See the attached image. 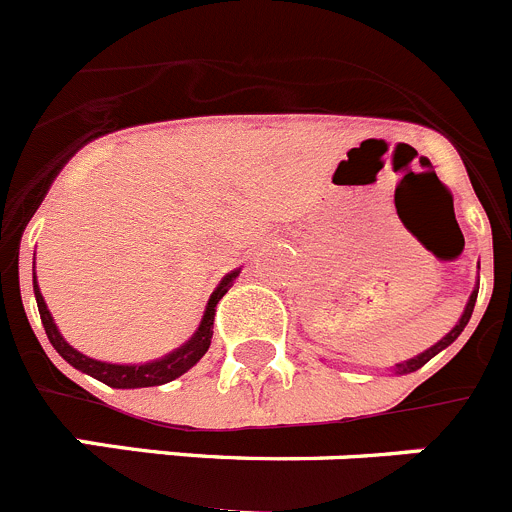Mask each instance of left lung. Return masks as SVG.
<instances>
[{
    "instance_id": "8db88e82",
    "label": "left lung",
    "mask_w": 512,
    "mask_h": 512,
    "mask_svg": "<svg viewBox=\"0 0 512 512\" xmlns=\"http://www.w3.org/2000/svg\"><path fill=\"white\" fill-rule=\"evenodd\" d=\"M477 290H480V283H477V288L472 290V296H469V301H467V306H464V313H462V319L457 321V326H454V329L449 331V334L444 336V339H439V342L434 344V347H428L426 352H421V354H416V357H411V359H405V362H398V365L393 367V375H411V372H416V370H421L423 365H426L428 359L431 357H436V354L441 352V349H446L449 347L451 342H454V339H457L459 334H462L464 331V326L469 324V319H472V311H474V301H477Z\"/></svg>"
}]
</instances>
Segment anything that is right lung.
I'll return each instance as SVG.
<instances>
[{"label":"right lung","instance_id":"obj_1","mask_svg":"<svg viewBox=\"0 0 512 512\" xmlns=\"http://www.w3.org/2000/svg\"><path fill=\"white\" fill-rule=\"evenodd\" d=\"M239 270H232V273L224 275L219 280V285L214 288V293L209 296L204 308V316H201L199 329L193 331V336L188 342H183L181 347L168 352L160 359H150V362H140V365H114V362H101V359H91L86 354H81L78 349H73L71 344L63 339V334L55 326L53 316H50L48 306H45V298L40 293L38 275L32 270V290H35V301H38L40 319H43L45 334H48L50 344L55 347V352L66 359L68 365L76 367V370L86 372L94 380L104 382L109 388L119 390H130V388H153V385H165V382L176 380L183 372L191 370L206 352H209L211 336H214V316H216V303L222 301V296L232 288V283L237 280Z\"/></svg>","mask_w":512,"mask_h":512}]
</instances>
